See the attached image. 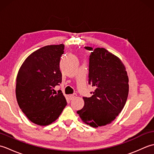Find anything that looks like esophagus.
Returning <instances> with one entry per match:
<instances>
[{
    "label": "esophagus",
    "mask_w": 154,
    "mask_h": 154,
    "mask_svg": "<svg viewBox=\"0 0 154 154\" xmlns=\"http://www.w3.org/2000/svg\"><path fill=\"white\" fill-rule=\"evenodd\" d=\"M77 97V94H70V95H69V99L71 100V99H73L74 98H75Z\"/></svg>",
    "instance_id": "1"
}]
</instances>
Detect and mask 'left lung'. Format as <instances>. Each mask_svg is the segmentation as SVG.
Here are the masks:
<instances>
[{
	"mask_svg": "<svg viewBox=\"0 0 154 154\" xmlns=\"http://www.w3.org/2000/svg\"><path fill=\"white\" fill-rule=\"evenodd\" d=\"M89 56V84L94 87L91 97L77 111L83 122L92 127L111 123L125 105L129 91L128 77L120 59L106 49L85 48Z\"/></svg>",
	"mask_w": 154,
	"mask_h": 154,
	"instance_id": "left-lung-1",
	"label": "left lung"
}]
</instances>
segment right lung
<instances>
[{
    "instance_id": "1",
    "label": "right lung",
    "mask_w": 154,
    "mask_h": 154,
    "mask_svg": "<svg viewBox=\"0 0 154 154\" xmlns=\"http://www.w3.org/2000/svg\"><path fill=\"white\" fill-rule=\"evenodd\" d=\"M64 45H46L31 54L21 65L16 77V97L19 107L31 122L47 126L60 116L67 101L60 90V58Z\"/></svg>"
}]
</instances>
